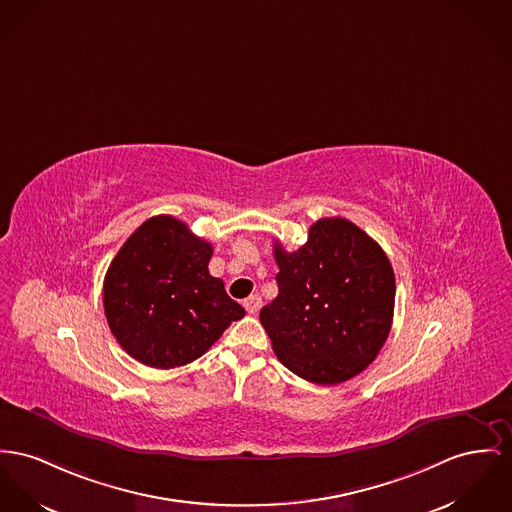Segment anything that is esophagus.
Instances as JSON below:
<instances>
[{"mask_svg": "<svg viewBox=\"0 0 512 512\" xmlns=\"http://www.w3.org/2000/svg\"><path fill=\"white\" fill-rule=\"evenodd\" d=\"M262 307V299L258 295H250L248 299H244V308L248 314H256Z\"/></svg>", "mask_w": 512, "mask_h": 512, "instance_id": "1", "label": "esophagus"}]
</instances>
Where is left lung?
<instances>
[{"instance_id":"8db88e82","label":"left lung","mask_w":512,"mask_h":512,"mask_svg":"<svg viewBox=\"0 0 512 512\" xmlns=\"http://www.w3.org/2000/svg\"><path fill=\"white\" fill-rule=\"evenodd\" d=\"M273 256L279 293L260 310V322L277 359L328 386L363 373L394 316V270L378 242L343 217H326L295 252L275 240Z\"/></svg>"}]
</instances>
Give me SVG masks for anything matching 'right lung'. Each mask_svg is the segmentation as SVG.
I'll return each instance as SVG.
<instances>
[{"mask_svg":"<svg viewBox=\"0 0 512 512\" xmlns=\"http://www.w3.org/2000/svg\"><path fill=\"white\" fill-rule=\"evenodd\" d=\"M213 248L172 215L141 223L104 275V314L122 349L153 369L202 357L244 316L219 277Z\"/></svg>","mask_w":512,"mask_h":512,"instance_id":"1","label":"right lung"}]
</instances>
